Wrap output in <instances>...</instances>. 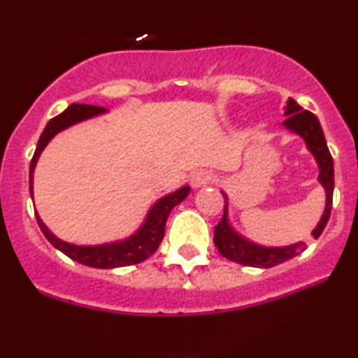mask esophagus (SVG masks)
<instances>
[{
	"mask_svg": "<svg viewBox=\"0 0 358 358\" xmlns=\"http://www.w3.org/2000/svg\"><path fill=\"white\" fill-rule=\"evenodd\" d=\"M213 180V173L208 170H198L192 175V187L193 188H200L205 187L206 183H210Z\"/></svg>",
	"mask_w": 358,
	"mask_h": 358,
	"instance_id": "esophagus-1",
	"label": "esophagus"
}]
</instances>
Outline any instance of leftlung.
Here are the masks:
<instances>
[{"label":"left lung","mask_w":358,"mask_h":358,"mask_svg":"<svg viewBox=\"0 0 358 358\" xmlns=\"http://www.w3.org/2000/svg\"><path fill=\"white\" fill-rule=\"evenodd\" d=\"M285 116L287 118L285 122H283V127L303 138L305 145H307V148L312 152L313 157H315L318 168H320L318 182L324 187L327 201L324 215H322L315 230L312 231L313 238H318V236L322 235V231H324L331 212V198H334V160H331L329 146H327L320 122H318V118L312 113V111L302 110V106L296 105V101L290 98L287 103ZM223 195H225V193H223ZM213 242L215 247L218 248V252H220L225 258H228V260L245 266H257V268H270V266L283 264V262L300 255V253L307 248V245L303 242L288 245V247H262V245L250 242L245 236L238 235L234 228H231L230 222H228L227 195L223 217L222 220L218 222V225L215 227Z\"/></svg>","instance_id":"8db88e82"}]
</instances>
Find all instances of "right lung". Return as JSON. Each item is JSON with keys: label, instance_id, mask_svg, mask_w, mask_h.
I'll use <instances>...</instances> for the list:
<instances>
[{"label": "right lung", "instance_id": "add662e5", "mask_svg": "<svg viewBox=\"0 0 358 358\" xmlns=\"http://www.w3.org/2000/svg\"><path fill=\"white\" fill-rule=\"evenodd\" d=\"M105 108L100 106H92V105H80V103H73L68 106L63 113H59L55 118H51L46 128L43 130L40 140H38L36 150L29 163V193L33 196V171L36 166L38 158L45 146L50 143V140L56 133H59L64 128L71 127V124L83 122V120L93 118L105 113ZM190 193V187H182L180 190H176L170 195L160 198V200L150 208L148 215H146L143 225L128 238L120 240V242L113 243H103V245H73L68 242H63L58 236H55L48 230V227L41 222L40 215L36 213L38 225H40L43 235L48 238V242L53 245L55 248H58L59 252H63L64 255L70 257L71 260L83 264L86 266H93V268H118V266H128V265H136L140 262H145L146 258L152 257L157 248L160 247L163 236H165V225L166 218L170 215L171 210L176 205L182 203Z\"/></svg>", "mask_w": 358, "mask_h": 358}]
</instances>
